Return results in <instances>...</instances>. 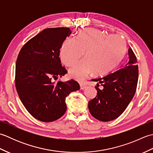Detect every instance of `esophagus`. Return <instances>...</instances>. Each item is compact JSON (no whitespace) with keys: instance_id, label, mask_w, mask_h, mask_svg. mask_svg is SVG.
<instances>
[{"instance_id":"obj_1","label":"esophagus","mask_w":153,"mask_h":153,"mask_svg":"<svg viewBox=\"0 0 153 153\" xmlns=\"http://www.w3.org/2000/svg\"><path fill=\"white\" fill-rule=\"evenodd\" d=\"M85 87H86V86L85 84H80V89L82 90H83L84 89H85Z\"/></svg>"}]
</instances>
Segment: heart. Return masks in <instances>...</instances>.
I'll use <instances>...</instances> for the list:
<instances>
[{"instance_id": "1", "label": "heart", "mask_w": 153, "mask_h": 153, "mask_svg": "<svg viewBox=\"0 0 153 153\" xmlns=\"http://www.w3.org/2000/svg\"><path fill=\"white\" fill-rule=\"evenodd\" d=\"M126 51V41L120 35H107L100 30L89 28L79 30L75 38H66L60 56L62 62L70 66L85 52V58L69 70L71 77L83 82L93 71L104 74L112 70L122 60Z\"/></svg>"}]
</instances>
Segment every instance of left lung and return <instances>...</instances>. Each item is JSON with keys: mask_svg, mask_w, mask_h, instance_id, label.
Listing matches in <instances>:
<instances>
[{"mask_svg": "<svg viewBox=\"0 0 153 153\" xmlns=\"http://www.w3.org/2000/svg\"><path fill=\"white\" fill-rule=\"evenodd\" d=\"M128 56V61L121 69L92 79L103 86V89H100L99 84H97V96L88 104L90 113L100 121L108 122L119 117L135 95L139 71L137 58L130 47Z\"/></svg>", "mask_w": 153, "mask_h": 153, "instance_id": "obj_1", "label": "left lung"}]
</instances>
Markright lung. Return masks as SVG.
<instances>
[{
  "mask_svg": "<svg viewBox=\"0 0 153 153\" xmlns=\"http://www.w3.org/2000/svg\"><path fill=\"white\" fill-rule=\"evenodd\" d=\"M71 33L67 27L45 29L28 41L18 56L16 90L25 108L41 122L61 118L66 111V97L80 88L73 79L53 81L67 73L61 64L60 49Z\"/></svg>",
  "mask_w": 153,
  "mask_h": 153,
  "instance_id": "obj_1",
  "label": "right lung"
}]
</instances>
